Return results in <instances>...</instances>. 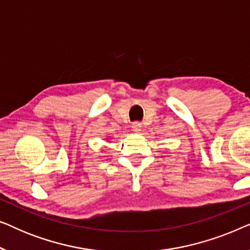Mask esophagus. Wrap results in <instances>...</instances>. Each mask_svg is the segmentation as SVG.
Instances as JSON below:
<instances>
[{
  "instance_id": "obj_1",
  "label": "esophagus",
  "mask_w": 250,
  "mask_h": 250,
  "mask_svg": "<svg viewBox=\"0 0 250 250\" xmlns=\"http://www.w3.org/2000/svg\"><path fill=\"white\" fill-rule=\"evenodd\" d=\"M141 127H142V124L139 122H134L132 124V128L135 133H140V131H141Z\"/></svg>"
}]
</instances>
